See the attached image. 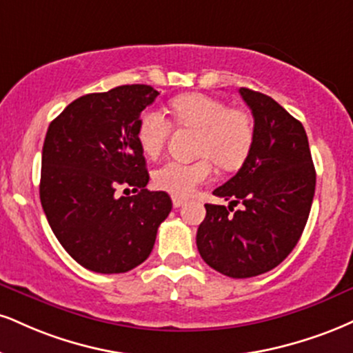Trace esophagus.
I'll use <instances>...</instances> for the list:
<instances>
[{"label":"esophagus","mask_w":353,"mask_h":353,"mask_svg":"<svg viewBox=\"0 0 353 353\" xmlns=\"http://www.w3.org/2000/svg\"><path fill=\"white\" fill-rule=\"evenodd\" d=\"M185 203V201H182V199H179V197H174L172 199V205H174V209H179V207H182Z\"/></svg>","instance_id":"obj_1"}]
</instances>
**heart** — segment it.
Segmentation results:
<instances>
[{
    "mask_svg": "<svg viewBox=\"0 0 353 353\" xmlns=\"http://www.w3.org/2000/svg\"><path fill=\"white\" fill-rule=\"evenodd\" d=\"M171 113L177 126L197 131L195 154L202 159L195 163L168 161L156 169L152 181L159 190L174 197H189L199 185L210 181L214 174L212 161L223 171H233L248 158L254 126L243 108H228L225 101L203 93H185L171 101ZM171 128V121L158 110L143 112L136 136L144 154L156 158L163 151Z\"/></svg>",
    "mask_w": 353,
    "mask_h": 353,
    "instance_id": "obj_1",
    "label": "heart"
}]
</instances>
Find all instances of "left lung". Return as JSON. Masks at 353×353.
<instances>
[{
    "mask_svg": "<svg viewBox=\"0 0 353 353\" xmlns=\"http://www.w3.org/2000/svg\"><path fill=\"white\" fill-rule=\"evenodd\" d=\"M254 120V141L240 171L214 190L230 205L205 203L199 225L202 260L230 278H252L276 268L303 235L316 190L307 134L265 93L240 88ZM244 203L241 211L232 205Z\"/></svg>",
    "mask_w": 353,
    "mask_h": 353,
    "instance_id": "obj_1",
    "label": "left lung"
}]
</instances>
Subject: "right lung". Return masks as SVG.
Instances as JSON below:
<instances>
[{
    "label": "right lung",
    "mask_w": 353,
    "mask_h": 353,
    "mask_svg": "<svg viewBox=\"0 0 353 353\" xmlns=\"http://www.w3.org/2000/svg\"><path fill=\"white\" fill-rule=\"evenodd\" d=\"M158 95L139 83L88 93L67 105L46 134L42 209L65 252L95 273L141 265L172 209L168 194L146 189L150 174L136 136L139 114ZM120 185L139 194L117 198Z\"/></svg>",
    "instance_id": "obj_1"
}]
</instances>
